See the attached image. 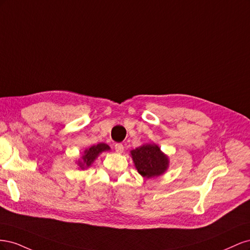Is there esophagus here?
I'll use <instances>...</instances> for the list:
<instances>
[{"label": "esophagus", "mask_w": 250, "mask_h": 250, "mask_svg": "<svg viewBox=\"0 0 250 250\" xmlns=\"http://www.w3.org/2000/svg\"><path fill=\"white\" fill-rule=\"evenodd\" d=\"M115 149H116V151H117L118 153H122L123 151H124V146H123V144H121V143L116 144V145H115Z\"/></svg>", "instance_id": "esophagus-1"}]
</instances>
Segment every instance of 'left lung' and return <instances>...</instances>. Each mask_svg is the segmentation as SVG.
Returning <instances> with one entry per match:
<instances>
[{
    "label": "left lung",
    "mask_w": 250,
    "mask_h": 250,
    "mask_svg": "<svg viewBox=\"0 0 250 250\" xmlns=\"http://www.w3.org/2000/svg\"><path fill=\"white\" fill-rule=\"evenodd\" d=\"M135 168L144 177H154L168 168V157L161 152L156 145H144L131 151Z\"/></svg>",
    "instance_id": "obj_1"
}]
</instances>
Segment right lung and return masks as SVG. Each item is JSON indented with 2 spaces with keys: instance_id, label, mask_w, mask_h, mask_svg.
Wrapping results in <instances>:
<instances>
[{
  "instance_id": "1",
  "label": "right lung",
  "mask_w": 250,
  "mask_h": 250,
  "mask_svg": "<svg viewBox=\"0 0 250 250\" xmlns=\"http://www.w3.org/2000/svg\"><path fill=\"white\" fill-rule=\"evenodd\" d=\"M109 146L104 143H100L98 145L92 146L89 149H86L84 151V155L82 156V162H79V166L81 169H84L86 167H89L93 162L96 160V157L99 155V153L103 152V151L109 150Z\"/></svg>"
}]
</instances>
